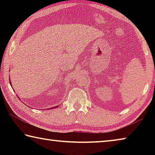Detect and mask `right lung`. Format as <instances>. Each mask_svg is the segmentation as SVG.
Returning <instances> with one entry per match:
<instances>
[{
    "label": "right lung",
    "mask_w": 155,
    "mask_h": 155,
    "mask_svg": "<svg viewBox=\"0 0 155 155\" xmlns=\"http://www.w3.org/2000/svg\"><path fill=\"white\" fill-rule=\"evenodd\" d=\"M9 83H10V85H11V81L9 80ZM11 86H12V85H11ZM57 107H58V106H56V107H52V108H51V109H54V108H57Z\"/></svg>",
    "instance_id": "obj_1"
}]
</instances>
